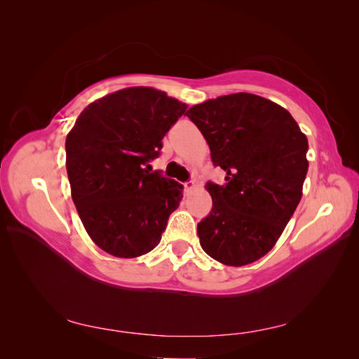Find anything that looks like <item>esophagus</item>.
Listing matches in <instances>:
<instances>
[{
	"mask_svg": "<svg viewBox=\"0 0 359 359\" xmlns=\"http://www.w3.org/2000/svg\"><path fill=\"white\" fill-rule=\"evenodd\" d=\"M182 187H184V193H190L194 189V182L193 181L182 182Z\"/></svg>",
	"mask_w": 359,
	"mask_h": 359,
	"instance_id": "34e87169",
	"label": "esophagus"
}]
</instances>
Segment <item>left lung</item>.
<instances>
[{"label": "left lung", "instance_id": "1", "mask_svg": "<svg viewBox=\"0 0 359 359\" xmlns=\"http://www.w3.org/2000/svg\"><path fill=\"white\" fill-rule=\"evenodd\" d=\"M211 149L224 184L206 182L210 214L198 223L206 255L229 266L265 256L302 196L307 175V137L292 115L264 97L222 95L186 114Z\"/></svg>", "mask_w": 359, "mask_h": 359}]
</instances>
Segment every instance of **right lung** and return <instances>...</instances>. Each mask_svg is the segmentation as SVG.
Instances as JSON below:
<instances>
[{
    "label": "right lung",
    "instance_id": "add662e5",
    "mask_svg": "<svg viewBox=\"0 0 359 359\" xmlns=\"http://www.w3.org/2000/svg\"><path fill=\"white\" fill-rule=\"evenodd\" d=\"M166 93L133 86L81 112L66 139L72 198L91 240L116 257H137L161 240L182 186L144 166L160 156L161 140L184 115Z\"/></svg>",
    "mask_w": 359,
    "mask_h": 359
}]
</instances>
